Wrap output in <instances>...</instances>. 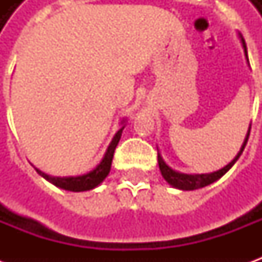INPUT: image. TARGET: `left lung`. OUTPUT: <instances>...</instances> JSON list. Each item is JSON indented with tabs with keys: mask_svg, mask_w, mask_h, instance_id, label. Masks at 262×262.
I'll return each mask as SVG.
<instances>
[{
	"mask_svg": "<svg viewBox=\"0 0 262 262\" xmlns=\"http://www.w3.org/2000/svg\"><path fill=\"white\" fill-rule=\"evenodd\" d=\"M242 37V43H243V48H244V53H246V59L248 61V57H247V46H246V42H244V39L243 36L240 35ZM250 129H251V126L248 127V132H247V136L244 139V143H243L242 148H240V151L237 153V156L234 159L231 160L229 164L223 167V168H220V170L214 171V172H210V174H182V172H178V171L172 170L170 168L168 165L165 164V161L163 160V157L157 156V160H159V167H160V171H161V176L164 178L165 181L168 182L170 185H172L174 188H178V189H182V191H193V189H199V188H203L206 187V185H210L212 182L217 181L219 178L225 176L227 171L230 170L231 167L234 165L238 157L242 156L243 150L246 147V144H247V140H248V136H250Z\"/></svg>",
	"mask_w": 262,
	"mask_h": 262,
	"instance_id": "1",
	"label": "left lung"
}]
</instances>
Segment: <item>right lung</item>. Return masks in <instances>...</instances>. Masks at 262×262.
<instances>
[{"label":"right lung","instance_id":"1","mask_svg":"<svg viewBox=\"0 0 262 262\" xmlns=\"http://www.w3.org/2000/svg\"><path fill=\"white\" fill-rule=\"evenodd\" d=\"M125 122V120H123ZM122 122V123H123ZM125 129V125L120 127L119 130L116 132V135L112 139V142L109 143L106 153L103 156V159L101 160V163L90 172H86L84 176L78 177H50L48 174H45L40 170H37V174L42 176L45 180H48L49 182H52L56 187L66 189V191H73V192H82V191H90L97 188L101 182L108 177L109 171H111V164H112V159H114L115 148L118 146V143L122 136V130Z\"/></svg>","mask_w":262,"mask_h":262}]
</instances>
